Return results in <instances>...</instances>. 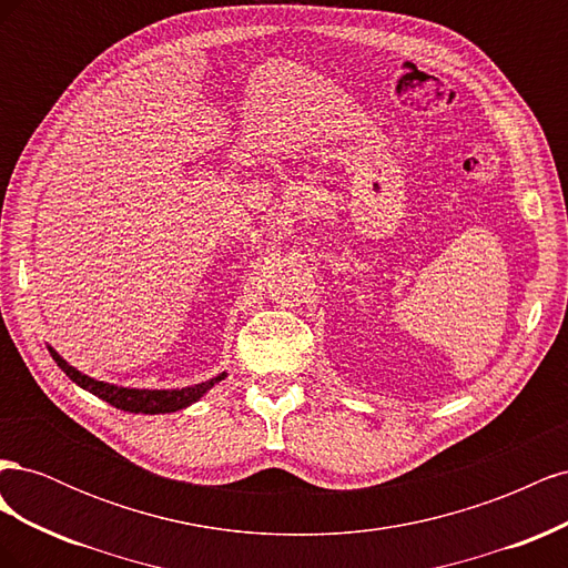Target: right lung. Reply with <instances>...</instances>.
I'll use <instances>...</instances> for the list:
<instances>
[{
  "label": "right lung",
  "instance_id": "obj_1",
  "mask_svg": "<svg viewBox=\"0 0 568 568\" xmlns=\"http://www.w3.org/2000/svg\"><path fill=\"white\" fill-rule=\"evenodd\" d=\"M51 357L57 359V365L65 372V376L71 382H75L80 388L90 390L97 398L106 400L109 405L123 409V412H134V415H165V412H178L189 405H194L199 398H203L217 382H222L227 376V372H222L209 382H201L194 386H184V388H125V386H115L106 382H97L92 376L78 372L71 367L65 359L49 346Z\"/></svg>",
  "mask_w": 568,
  "mask_h": 568
}]
</instances>
